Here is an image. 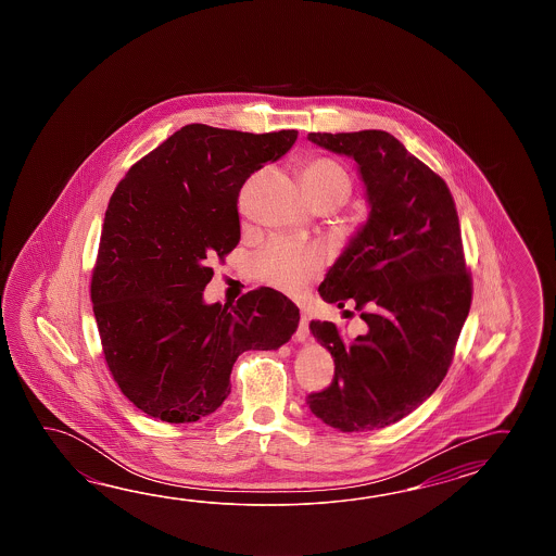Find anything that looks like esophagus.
Returning a JSON list of instances; mask_svg holds the SVG:
<instances>
[{
  "instance_id": "esophagus-1",
  "label": "esophagus",
  "mask_w": 556,
  "mask_h": 556,
  "mask_svg": "<svg viewBox=\"0 0 556 556\" xmlns=\"http://www.w3.org/2000/svg\"><path fill=\"white\" fill-rule=\"evenodd\" d=\"M309 338V328H307V316L306 312L300 314V324H298V330H295V340L298 342H306Z\"/></svg>"
}]
</instances>
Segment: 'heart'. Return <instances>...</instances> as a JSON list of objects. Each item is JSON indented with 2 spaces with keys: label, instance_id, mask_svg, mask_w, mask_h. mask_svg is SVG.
Instances as JSON below:
<instances>
[{
  "label": "heart",
  "instance_id": "heart-1",
  "mask_svg": "<svg viewBox=\"0 0 556 556\" xmlns=\"http://www.w3.org/2000/svg\"><path fill=\"white\" fill-rule=\"evenodd\" d=\"M300 180L307 199L314 202L328 201L336 208L348 201L352 192V178L340 163L314 156L300 168ZM324 266V256L312 247H294L283 240H273L252 261L254 276L283 294H300L309 280L318 276Z\"/></svg>",
  "mask_w": 556,
  "mask_h": 556
}]
</instances>
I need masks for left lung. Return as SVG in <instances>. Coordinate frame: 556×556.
Returning a JSON list of instances; mask_svg holds the SVG:
<instances>
[{"mask_svg":"<svg viewBox=\"0 0 556 556\" xmlns=\"http://www.w3.org/2000/svg\"><path fill=\"white\" fill-rule=\"evenodd\" d=\"M357 163L369 216L319 283L328 304L364 309V336L331 321L309 331L333 357L328 390L309 412L340 431H371L412 414L438 390L471 307L462 228L443 178L386 130L309 132Z\"/></svg>","mask_w":556,"mask_h":556,"instance_id":"8db88e82","label":"left lung"}]
</instances>
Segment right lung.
Returning a JSON list of instances; mask_svg holds the SVG:
<instances>
[{"mask_svg":"<svg viewBox=\"0 0 556 556\" xmlns=\"http://www.w3.org/2000/svg\"><path fill=\"white\" fill-rule=\"evenodd\" d=\"M298 130L185 125L142 156L106 206L91 300L106 366L123 395L166 424L216 412L247 350H278L300 321L273 288L206 304L208 266L240 242L247 178L292 149Z\"/></svg>","mask_w":556,"mask_h":556,"instance_id":"right-lung-1","label":"right lung"}]
</instances>
